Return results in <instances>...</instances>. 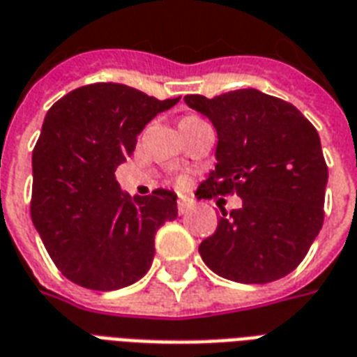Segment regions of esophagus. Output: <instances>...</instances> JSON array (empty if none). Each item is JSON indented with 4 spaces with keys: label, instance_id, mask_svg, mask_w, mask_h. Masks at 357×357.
Returning a JSON list of instances; mask_svg holds the SVG:
<instances>
[{
    "label": "esophagus",
    "instance_id": "obj_1",
    "mask_svg": "<svg viewBox=\"0 0 357 357\" xmlns=\"http://www.w3.org/2000/svg\"><path fill=\"white\" fill-rule=\"evenodd\" d=\"M190 208H192V202H189V200H178V213L179 215L189 213Z\"/></svg>",
    "mask_w": 357,
    "mask_h": 357
}]
</instances>
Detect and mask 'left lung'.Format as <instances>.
Wrapping results in <instances>:
<instances>
[{
  "label": "left lung",
  "instance_id": "8db88e82",
  "mask_svg": "<svg viewBox=\"0 0 357 357\" xmlns=\"http://www.w3.org/2000/svg\"><path fill=\"white\" fill-rule=\"evenodd\" d=\"M217 130V165L198 187L200 198L238 195L198 251L217 275L264 284L288 275L305 258L324 222L328 167L320 136L287 100L258 89L208 99L185 95Z\"/></svg>",
  "mask_w": 357,
  "mask_h": 357
}]
</instances>
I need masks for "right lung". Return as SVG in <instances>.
<instances>
[{
  "label": "right lung",
  "mask_w": 357,
  "mask_h": 357,
  "mask_svg": "<svg viewBox=\"0 0 357 357\" xmlns=\"http://www.w3.org/2000/svg\"><path fill=\"white\" fill-rule=\"evenodd\" d=\"M176 99L159 100L125 84L97 82L54 102L33 149L31 221L69 281L118 290L148 273L155 234L178 217L172 190L130 197L116 168L136 136Z\"/></svg>",
  "instance_id": "add662e5"
}]
</instances>
